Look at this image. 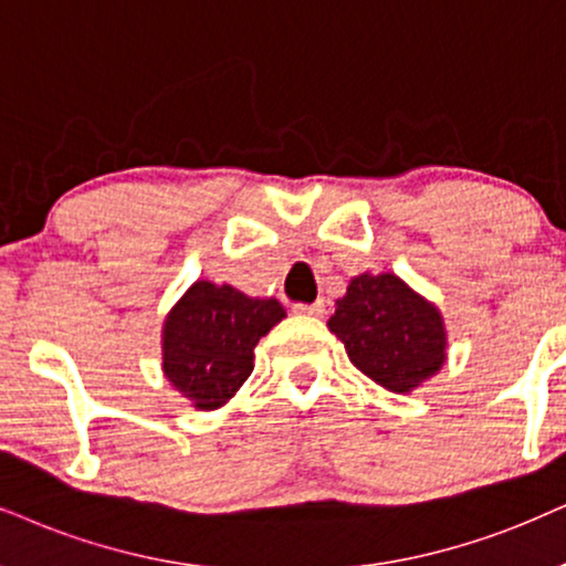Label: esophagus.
Listing matches in <instances>:
<instances>
[{
	"instance_id": "obj_1",
	"label": "esophagus",
	"mask_w": 566,
	"mask_h": 566,
	"mask_svg": "<svg viewBox=\"0 0 566 566\" xmlns=\"http://www.w3.org/2000/svg\"><path fill=\"white\" fill-rule=\"evenodd\" d=\"M292 311L300 313V316H321L324 313V300H316V303H295Z\"/></svg>"
}]
</instances>
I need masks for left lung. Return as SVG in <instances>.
<instances>
[{
  "instance_id": "8db88e82",
  "label": "left lung",
  "mask_w": 566,
  "mask_h": 566,
  "mask_svg": "<svg viewBox=\"0 0 566 566\" xmlns=\"http://www.w3.org/2000/svg\"><path fill=\"white\" fill-rule=\"evenodd\" d=\"M328 328L345 342L357 370L405 395L447 360V332L439 311L395 274H360L336 300Z\"/></svg>"
}]
</instances>
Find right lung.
<instances>
[{
  "instance_id": "obj_1",
  "label": "right lung",
  "mask_w": 566,
  "mask_h": 566,
  "mask_svg": "<svg viewBox=\"0 0 566 566\" xmlns=\"http://www.w3.org/2000/svg\"><path fill=\"white\" fill-rule=\"evenodd\" d=\"M284 316L274 297L196 282L164 324V374L198 410H217L245 384L255 345Z\"/></svg>"
}]
</instances>
